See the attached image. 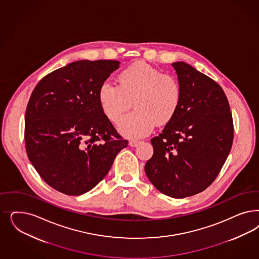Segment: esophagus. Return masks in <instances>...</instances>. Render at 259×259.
<instances>
[{"label": "esophagus", "mask_w": 259, "mask_h": 259, "mask_svg": "<svg viewBox=\"0 0 259 259\" xmlns=\"http://www.w3.org/2000/svg\"><path fill=\"white\" fill-rule=\"evenodd\" d=\"M138 144H139V142H138V141H135V140H132V141H130V143H128V145H130L131 147H133V148L136 147Z\"/></svg>", "instance_id": "esophagus-1"}]
</instances>
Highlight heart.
<instances>
[{"label": "heart", "instance_id": "heart-1", "mask_svg": "<svg viewBox=\"0 0 259 259\" xmlns=\"http://www.w3.org/2000/svg\"><path fill=\"white\" fill-rule=\"evenodd\" d=\"M182 94L177 78L137 62L121 71L118 85L102 83L98 99L103 114L114 124L133 103L135 111L120 121L118 131L126 138L138 139L150 134L155 125H167L174 120Z\"/></svg>", "mask_w": 259, "mask_h": 259}]
</instances>
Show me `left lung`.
I'll list each match as a JSON object with an SVG mask.
<instances>
[{
    "mask_svg": "<svg viewBox=\"0 0 259 259\" xmlns=\"http://www.w3.org/2000/svg\"><path fill=\"white\" fill-rule=\"evenodd\" d=\"M182 85L174 120L150 142L153 155L145 171L159 192L184 198L214 181L234 140L233 116L218 83L185 62L171 64Z\"/></svg>",
    "mask_w": 259,
    "mask_h": 259,
    "instance_id": "8db88e82",
    "label": "left lung"
}]
</instances>
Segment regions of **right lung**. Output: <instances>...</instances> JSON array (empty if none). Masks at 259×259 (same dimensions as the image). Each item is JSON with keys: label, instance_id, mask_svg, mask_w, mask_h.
I'll return each instance as SVG.
<instances>
[{"label": "right lung", "instance_id": "1", "mask_svg": "<svg viewBox=\"0 0 259 259\" xmlns=\"http://www.w3.org/2000/svg\"><path fill=\"white\" fill-rule=\"evenodd\" d=\"M113 60H80L45 76L25 116L27 157L42 180L67 195L91 191L127 146L101 110V84L119 68Z\"/></svg>", "mask_w": 259, "mask_h": 259}]
</instances>
